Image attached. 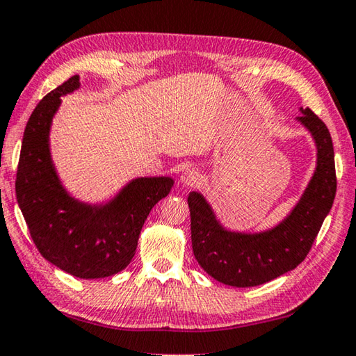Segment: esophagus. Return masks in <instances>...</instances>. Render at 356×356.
<instances>
[{"label": "esophagus", "instance_id": "esophagus-1", "mask_svg": "<svg viewBox=\"0 0 356 356\" xmlns=\"http://www.w3.org/2000/svg\"><path fill=\"white\" fill-rule=\"evenodd\" d=\"M180 180H182V184L185 186H195V185L199 184L200 174L196 170H186L182 174V177H180Z\"/></svg>", "mask_w": 356, "mask_h": 356}]
</instances>
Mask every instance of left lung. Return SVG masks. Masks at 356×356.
Instances as JSON below:
<instances>
[{"mask_svg": "<svg viewBox=\"0 0 356 356\" xmlns=\"http://www.w3.org/2000/svg\"><path fill=\"white\" fill-rule=\"evenodd\" d=\"M300 111L297 120L313 135L318 146V166L299 204L277 227L254 235L229 232L216 221L204 196L190 193L193 254L205 273L224 285H263L299 266L332 209L336 170L330 132L309 108Z\"/></svg>", "mask_w": 356, "mask_h": 356, "instance_id": "1", "label": "left lung"}]
</instances>
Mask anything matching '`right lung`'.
Wrapping results in <instances>:
<instances>
[{
  "label": "right lung",
  "instance_id": "obj_1",
  "mask_svg": "<svg viewBox=\"0 0 356 356\" xmlns=\"http://www.w3.org/2000/svg\"><path fill=\"white\" fill-rule=\"evenodd\" d=\"M79 87V76L38 102L24 129L15 195L35 248L44 260L79 279H102L124 269L135 255L141 227L170 177H141L106 205L77 202L63 190L49 156L48 135L60 96Z\"/></svg>",
  "mask_w": 356,
  "mask_h": 356
}]
</instances>
